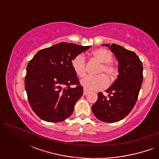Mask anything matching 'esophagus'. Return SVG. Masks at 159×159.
Returning a JSON list of instances; mask_svg holds the SVG:
<instances>
[{
	"mask_svg": "<svg viewBox=\"0 0 159 159\" xmlns=\"http://www.w3.org/2000/svg\"><path fill=\"white\" fill-rule=\"evenodd\" d=\"M89 92H90V90H88V89H84V91H83V95H86L88 93H89Z\"/></svg>",
	"mask_w": 159,
	"mask_h": 159,
	"instance_id": "esophagus-1",
	"label": "esophagus"
}]
</instances>
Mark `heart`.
Segmentation results:
<instances>
[{
	"label": "heart",
	"instance_id": "obj_1",
	"mask_svg": "<svg viewBox=\"0 0 159 159\" xmlns=\"http://www.w3.org/2000/svg\"><path fill=\"white\" fill-rule=\"evenodd\" d=\"M92 56L98 61L101 63L98 72H105L110 79H114L117 75V69L111 62L112 60L111 54L105 48H98L92 52ZM71 67L78 77H83L85 76L86 58L84 54H77L72 58ZM81 84L88 90H100L108 86V79L103 74L97 76H88L81 80Z\"/></svg>",
	"mask_w": 159,
	"mask_h": 159
}]
</instances>
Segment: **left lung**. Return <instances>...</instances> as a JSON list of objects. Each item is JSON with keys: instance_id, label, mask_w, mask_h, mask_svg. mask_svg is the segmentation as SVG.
Segmentation results:
<instances>
[{"instance_id": "1", "label": "left lung", "mask_w": 159, "mask_h": 159, "mask_svg": "<svg viewBox=\"0 0 159 159\" xmlns=\"http://www.w3.org/2000/svg\"><path fill=\"white\" fill-rule=\"evenodd\" d=\"M109 47L119 63V75L108 90V97L98 93L92 106L93 114L104 122L114 123L123 119L135 105L143 82V64L133 51L116 44Z\"/></svg>"}]
</instances>
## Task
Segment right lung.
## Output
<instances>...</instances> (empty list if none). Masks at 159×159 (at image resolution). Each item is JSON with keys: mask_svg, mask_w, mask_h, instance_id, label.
I'll return each mask as SVG.
<instances>
[{"mask_svg": "<svg viewBox=\"0 0 159 159\" xmlns=\"http://www.w3.org/2000/svg\"><path fill=\"white\" fill-rule=\"evenodd\" d=\"M90 48L60 43L39 51L28 63L25 89L32 109L41 119L60 122L72 114L83 88L71 67V60Z\"/></svg>", "mask_w": 159, "mask_h": 159, "instance_id": "right-lung-1", "label": "right lung"}]
</instances>
